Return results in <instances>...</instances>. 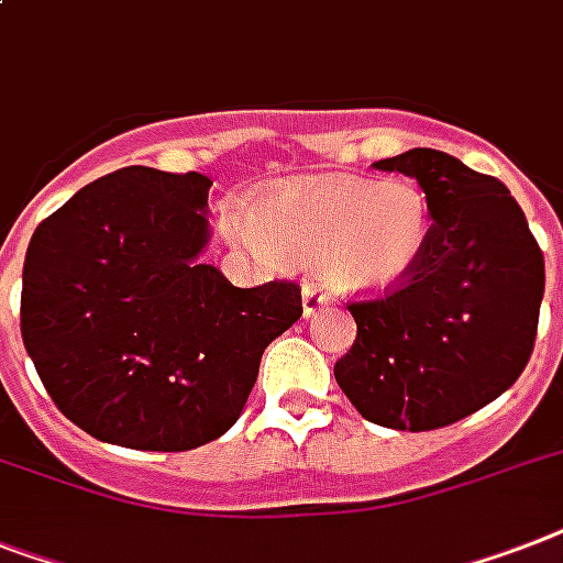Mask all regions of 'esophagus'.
<instances>
[{
    "mask_svg": "<svg viewBox=\"0 0 563 563\" xmlns=\"http://www.w3.org/2000/svg\"><path fill=\"white\" fill-rule=\"evenodd\" d=\"M327 303H329L327 291H321L318 286H312V283H309V286H303V314L306 318H312V314L318 312V309H323Z\"/></svg>",
    "mask_w": 563,
    "mask_h": 563,
    "instance_id": "1",
    "label": "esophagus"
}]
</instances>
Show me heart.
Masks as SVG:
<instances>
[{
  "mask_svg": "<svg viewBox=\"0 0 563 563\" xmlns=\"http://www.w3.org/2000/svg\"><path fill=\"white\" fill-rule=\"evenodd\" d=\"M236 231L274 257L309 263L338 295H378L419 263L431 236V208L408 178L378 185L312 178L263 196L251 210V228Z\"/></svg>",
  "mask_w": 563,
  "mask_h": 563,
  "instance_id": "b5f03b06",
  "label": "heart"
}]
</instances>
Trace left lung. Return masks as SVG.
Returning <instances> with one entry per match:
<instances>
[{
    "mask_svg": "<svg viewBox=\"0 0 563 563\" xmlns=\"http://www.w3.org/2000/svg\"><path fill=\"white\" fill-rule=\"evenodd\" d=\"M376 170L416 178L431 236L413 272L346 303L358 335L335 382L367 422L433 431L509 390L527 367L543 300V254L504 181L416 147Z\"/></svg>",
    "mask_w": 563,
    "mask_h": 563,
    "instance_id": "left-lung-1",
    "label": "left lung"
}]
</instances>
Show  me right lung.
Here are the masks:
<instances>
[{"instance_id": "1", "label": "right lung", "mask_w": 563, "mask_h": 563, "mask_svg": "<svg viewBox=\"0 0 563 563\" xmlns=\"http://www.w3.org/2000/svg\"><path fill=\"white\" fill-rule=\"evenodd\" d=\"M208 176L123 167L36 225L22 268V341L45 390L95 440L190 451L240 419L300 286L236 289L199 260Z\"/></svg>"}]
</instances>
